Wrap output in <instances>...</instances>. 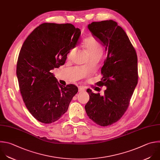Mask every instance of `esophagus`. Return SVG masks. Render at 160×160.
<instances>
[{
  "label": "esophagus",
  "instance_id": "34e87169",
  "mask_svg": "<svg viewBox=\"0 0 160 160\" xmlns=\"http://www.w3.org/2000/svg\"><path fill=\"white\" fill-rule=\"evenodd\" d=\"M85 89L84 87H82V86H80V87H78V92H83V91H85Z\"/></svg>",
  "mask_w": 160,
  "mask_h": 160
}]
</instances>
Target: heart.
Segmentation results:
<instances>
[{"label":"heart","instance_id":"obj_1","mask_svg":"<svg viewBox=\"0 0 160 160\" xmlns=\"http://www.w3.org/2000/svg\"><path fill=\"white\" fill-rule=\"evenodd\" d=\"M83 43L85 48H86V50L88 52L90 58H93V57L101 58L103 54V48L99 42H98L97 41H95L94 39L92 38H88L84 39ZM74 51H75L74 48H72L70 50L68 54V58L71 57Z\"/></svg>","mask_w":160,"mask_h":160}]
</instances>
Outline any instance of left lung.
<instances>
[{"label": "left lung", "mask_w": 160, "mask_h": 160, "mask_svg": "<svg viewBox=\"0 0 160 160\" xmlns=\"http://www.w3.org/2000/svg\"><path fill=\"white\" fill-rule=\"evenodd\" d=\"M88 29L108 52L101 68L103 77L97 83L107 88L103 96L88 88L90 99L85 109L95 123L107 126L119 120L128 108L138 84V57L126 32L116 22H93Z\"/></svg>", "instance_id": "1"}]
</instances>
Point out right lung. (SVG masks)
I'll list each match as a JSON object with an SVG mask.
<instances>
[{"label": "right lung", "instance_id": "add662e5", "mask_svg": "<svg viewBox=\"0 0 160 160\" xmlns=\"http://www.w3.org/2000/svg\"><path fill=\"white\" fill-rule=\"evenodd\" d=\"M80 34V29L72 24L46 22L21 47L16 70L20 92L29 112L42 123L58 121L78 92L74 85H60L51 70L65 64Z\"/></svg>", "mask_w": 160, "mask_h": 160}]
</instances>
